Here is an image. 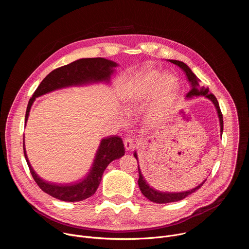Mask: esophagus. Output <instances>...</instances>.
Here are the masks:
<instances>
[{
    "mask_svg": "<svg viewBox=\"0 0 249 249\" xmlns=\"http://www.w3.org/2000/svg\"><path fill=\"white\" fill-rule=\"evenodd\" d=\"M124 146H125V149H126V151H131L133 148H134V146H135V144H134V140L132 139V138H126L125 140H124Z\"/></svg>",
    "mask_w": 249,
    "mask_h": 249,
    "instance_id": "esophagus-1",
    "label": "esophagus"
}]
</instances>
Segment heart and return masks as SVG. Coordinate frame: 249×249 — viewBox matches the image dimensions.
Returning <instances> with one entry per match:
<instances>
[{
	"instance_id": "b5f03b06",
	"label": "heart",
	"mask_w": 249,
	"mask_h": 249,
	"mask_svg": "<svg viewBox=\"0 0 249 249\" xmlns=\"http://www.w3.org/2000/svg\"><path fill=\"white\" fill-rule=\"evenodd\" d=\"M179 82L169 72L161 74L158 70H147L137 74L123 92V108L126 114H133L146 105L143 118L150 126L161 124L167 117L178 94ZM124 113L118 115L121 123L127 122Z\"/></svg>"
}]
</instances>
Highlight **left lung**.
I'll list each match as a JSON object with an SVG mask.
<instances>
[{
	"label": "left lung",
	"mask_w": 249,
	"mask_h": 249,
	"mask_svg": "<svg viewBox=\"0 0 249 249\" xmlns=\"http://www.w3.org/2000/svg\"><path fill=\"white\" fill-rule=\"evenodd\" d=\"M170 63H173L174 65H176L177 67H179L186 76L187 81L190 84L191 89L189 90V92L186 94V99L190 100L193 99L195 97H199V96H204L205 98L209 99L213 104H214L217 114H218V118H219V122H220V132H221V136L223 135V130H224V121H223V115L220 109V105L218 103V100L216 98V96L214 94H212L209 91V88H202L200 87V80L196 77V75L192 72L191 69L183 62L181 61H177V60H167ZM134 157L136 158L137 161H138V169H139V180H138V184L140 187V190L147 199H149L150 201L157 203V204H166V203H171V202H177L183 200L184 198H186L187 196H189L190 194L194 193L195 191H197L206 181V179L200 183L198 186H196L193 189L187 190V191H182V192H161L159 190H156L155 188H153L146 180V178L144 177L143 173L141 171L140 165H139V160H138V155L137 152L134 153Z\"/></svg>",
	"instance_id": "left-lung-1"
}]
</instances>
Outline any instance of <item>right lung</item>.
<instances>
[{
  "mask_svg": "<svg viewBox=\"0 0 249 249\" xmlns=\"http://www.w3.org/2000/svg\"><path fill=\"white\" fill-rule=\"evenodd\" d=\"M118 66L119 64L116 62L104 58H83L52 71L40 83L28 101L25 113V126L32 104L37 97L67 88L87 87L95 84L110 86L115 68ZM23 153L33 179L42 191L61 201L79 202L89 198L95 193L105 168L114 160L122 158L125 154V149L123 141L119 136L102 139L87 176L79 182L69 184L46 181L34 171L26 155L24 136Z\"/></svg>",
  "mask_w": 249,
  "mask_h": 249,
  "instance_id": "add662e5",
  "label": "right lung"
}]
</instances>
